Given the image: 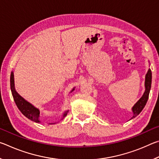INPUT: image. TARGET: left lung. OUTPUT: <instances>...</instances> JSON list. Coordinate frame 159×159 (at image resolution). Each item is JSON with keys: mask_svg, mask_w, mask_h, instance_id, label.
Listing matches in <instances>:
<instances>
[{"mask_svg": "<svg viewBox=\"0 0 159 159\" xmlns=\"http://www.w3.org/2000/svg\"><path fill=\"white\" fill-rule=\"evenodd\" d=\"M151 85H152V71H151L150 69H149L146 74V76H145V91L142 98L137 102V103L132 108V111L133 112V116L130 119H133V118L139 115V113L144 109V106L146 105L148 98H149Z\"/></svg>", "mask_w": 159, "mask_h": 159, "instance_id": "obj_1", "label": "left lung"}]
</instances>
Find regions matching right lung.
Instances as JSON below:
<instances>
[{
    "label": "right lung",
    "instance_id": "1",
    "mask_svg": "<svg viewBox=\"0 0 159 159\" xmlns=\"http://www.w3.org/2000/svg\"><path fill=\"white\" fill-rule=\"evenodd\" d=\"M10 88H11L12 95L14 99L15 102L17 105V108L20 109V111L21 112V114L25 115L26 118L30 119L36 123H40L39 120V116H40V111L39 109H37L34 106L32 105L31 103L25 100L22 97H21L19 94L17 93L15 88V80H14V74L13 72H11L10 74ZM74 90V88L72 91ZM71 91V92H72ZM68 111H64V114L62 116V118L65 117ZM61 118V119H62Z\"/></svg>",
    "mask_w": 159,
    "mask_h": 159
}]
</instances>
